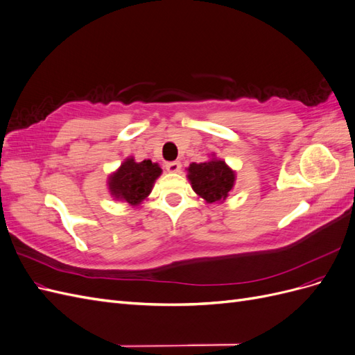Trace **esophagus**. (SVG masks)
Segmentation results:
<instances>
[{"instance_id": "1", "label": "esophagus", "mask_w": 355, "mask_h": 355, "mask_svg": "<svg viewBox=\"0 0 355 355\" xmlns=\"http://www.w3.org/2000/svg\"><path fill=\"white\" fill-rule=\"evenodd\" d=\"M166 168L167 171H170V173H178L180 170V163L179 161H170V163L166 164Z\"/></svg>"}]
</instances>
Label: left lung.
<instances>
[{"mask_svg":"<svg viewBox=\"0 0 355 355\" xmlns=\"http://www.w3.org/2000/svg\"><path fill=\"white\" fill-rule=\"evenodd\" d=\"M188 179L201 198L207 202H222L234 188L235 173L225 161L211 158L206 163L189 164Z\"/></svg>","mask_w":355,"mask_h":355,"instance_id":"obj_1","label":"left lung"}]
</instances>
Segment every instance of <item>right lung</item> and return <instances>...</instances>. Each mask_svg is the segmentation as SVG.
<instances>
[{"instance_id": "1", "label": "right lung", "mask_w": 355, "mask_h": 355, "mask_svg": "<svg viewBox=\"0 0 355 355\" xmlns=\"http://www.w3.org/2000/svg\"><path fill=\"white\" fill-rule=\"evenodd\" d=\"M161 171V167L151 159L136 163L132 157L127 158L108 179L111 196L130 206H137L151 194L154 182Z\"/></svg>"}]
</instances>
